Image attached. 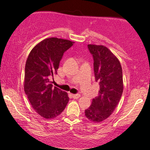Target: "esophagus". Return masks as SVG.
I'll use <instances>...</instances> for the list:
<instances>
[{
  "label": "esophagus",
  "mask_w": 150,
  "mask_h": 150,
  "mask_svg": "<svg viewBox=\"0 0 150 150\" xmlns=\"http://www.w3.org/2000/svg\"><path fill=\"white\" fill-rule=\"evenodd\" d=\"M72 97H73V99H78V98L80 97V95L79 94H72Z\"/></svg>",
  "instance_id": "obj_1"
}]
</instances>
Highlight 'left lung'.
<instances>
[{
	"mask_svg": "<svg viewBox=\"0 0 150 150\" xmlns=\"http://www.w3.org/2000/svg\"><path fill=\"white\" fill-rule=\"evenodd\" d=\"M88 49L94 58L95 80L100 87L99 95L85 113L90 121L99 123L111 116L119 102L123 90V73L120 61L107 47L88 44Z\"/></svg>",
	"mask_w": 150,
	"mask_h": 150,
	"instance_id": "8db88e82",
	"label": "left lung"
}]
</instances>
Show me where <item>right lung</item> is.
Wrapping results in <instances>:
<instances>
[{"mask_svg": "<svg viewBox=\"0 0 150 150\" xmlns=\"http://www.w3.org/2000/svg\"><path fill=\"white\" fill-rule=\"evenodd\" d=\"M75 42L51 37L44 39L30 51L25 65L24 89L32 108L46 119H53L65 109L68 93L54 87L49 77L57 74L60 61Z\"/></svg>", "mask_w": 150, "mask_h": 150, "instance_id": "right-lung-1", "label": "right lung"}]
</instances>
